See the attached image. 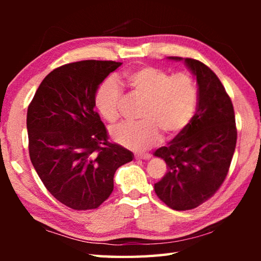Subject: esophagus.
I'll return each mask as SVG.
<instances>
[{"mask_svg":"<svg viewBox=\"0 0 261 261\" xmlns=\"http://www.w3.org/2000/svg\"><path fill=\"white\" fill-rule=\"evenodd\" d=\"M149 158H151L149 154H137V155H135L136 160H148Z\"/></svg>","mask_w":261,"mask_h":261,"instance_id":"esophagus-1","label":"esophagus"}]
</instances>
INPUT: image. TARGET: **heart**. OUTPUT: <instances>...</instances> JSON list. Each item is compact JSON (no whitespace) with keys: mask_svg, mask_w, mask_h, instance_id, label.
Instances as JSON below:
<instances>
[{"mask_svg":"<svg viewBox=\"0 0 261 261\" xmlns=\"http://www.w3.org/2000/svg\"><path fill=\"white\" fill-rule=\"evenodd\" d=\"M125 82L136 94L146 99L140 123H125L112 130L113 139L132 151H145L167 136L179 135L191 122L197 107L198 92L187 72L170 74L160 68L144 65L125 73ZM122 91L113 81L105 82L94 96L98 113L114 123L120 117Z\"/></svg>","mask_w":261,"mask_h":261,"instance_id":"heart-1","label":"heart"}]
</instances>
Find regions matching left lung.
Here are the masks:
<instances>
[{"label":"left lung","mask_w":261,"mask_h":261,"mask_svg":"<svg viewBox=\"0 0 261 261\" xmlns=\"http://www.w3.org/2000/svg\"><path fill=\"white\" fill-rule=\"evenodd\" d=\"M196 77L198 107L190 124L156 149L167 173L154 184L158 197L176 211L192 210L213 196L223 183L235 152L237 130L231 100L218 76L201 62L182 57Z\"/></svg>","instance_id":"obj_1"}]
</instances>
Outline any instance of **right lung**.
<instances>
[{"label":"right lung","instance_id":"right-lung-1","mask_svg":"<svg viewBox=\"0 0 261 261\" xmlns=\"http://www.w3.org/2000/svg\"><path fill=\"white\" fill-rule=\"evenodd\" d=\"M121 62L81 61L47 74L28 109L31 162L46 189L72 210L99 207L114 190L118 167L134 154L110 144L94 96Z\"/></svg>","mask_w":261,"mask_h":261}]
</instances>
